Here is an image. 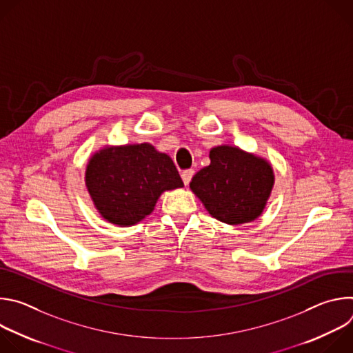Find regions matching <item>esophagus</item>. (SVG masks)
I'll list each match as a JSON object with an SVG mask.
<instances>
[{"label": "esophagus", "mask_w": 353, "mask_h": 353, "mask_svg": "<svg viewBox=\"0 0 353 353\" xmlns=\"http://www.w3.org/2000/svg\"><path fill=\"white\" fill-rule=\"evenodd\" d=\"M192 176H194V170H192V169H187V170H183V172H181V179H183V181H184L185 185L191 181Z\"/></svg>", "instance_id": "34e87169"}]
</instances>
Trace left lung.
Returning <instances> with one entry per match:
<instances>
[{"label":"left lung","mask_w":353,"mask_h":353,"mask_svg":"<svg viewBox=\"0 0 353 353\" xmlns=\"http://www.w3.org/2000/svg\"><path fill=\"white\" fill-rule=\"evenodd\" d=\"M210 158L211 165L196 172L190 183L207 211L229 225L260 216L274 184L268 162L233 146H216Z\"/></svg>","instance_id":"left-lung-1"}]
</instances>
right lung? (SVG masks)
<instances>
[{
    "label": "right lung",
    "instance_id": "1",
    "mask_svg": "<svg viewBox=\"0 0 353 353\" xmlns=\"http://www.w3.org/2000/svg\"><path fill=\"white\" fill-rule=\"evenodd\" d=\"M86 185L105 219L131 226L152 212L165 190L183 187V180L166 154L141 143L100 150L88 165Z\"/></svg>",
    "mask_w": 353,
    "mask_h": 353
}]
</instances>
